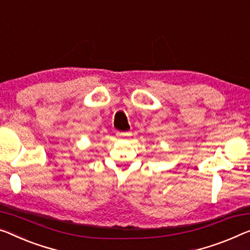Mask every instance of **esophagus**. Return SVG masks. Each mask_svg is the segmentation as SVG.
Segmentation results:
<instances>
[{
  "label": "esophagus",
  "instance_id": "obj_1",
  "mask_svg": "<svg viewBox=\"0 0 250 250\" xmlns=\"http://www.w3.org/2000/svg\"><path fill=\"white\" fill-rule=\"evenodd\" d=\"M116 135L120 137H127L130 135V132H118Z\"/></svg>",
  "mask_w": 250,
  "mask_h": 250
}]
</instances>
